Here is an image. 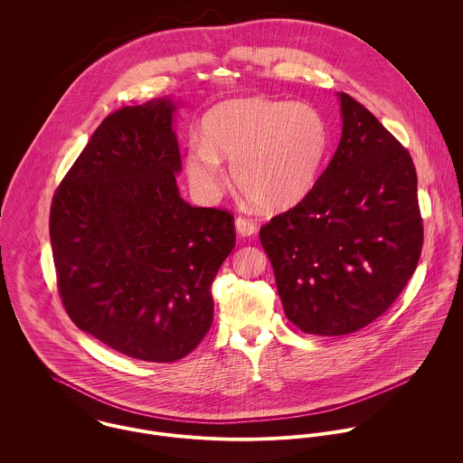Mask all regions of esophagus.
I'll return each instance as SVG.
<instances>
[{
    "label": "esophagus",
    "mask_w": 463,
    "mask_h": 463,
    "mask_svg": "<svg viewBox=\"0 0 463 463\" xmlns=\"http://www.w3.org/2000/svg\"><path fill=\"white\" fill-rule=\"evenodd\" d=\"M235 228L239 232V235L242 237H251L257 233V222L248 219V217H237L235 219Z\"/></svg>",
    "instance_id": "1"
}]
</instances>
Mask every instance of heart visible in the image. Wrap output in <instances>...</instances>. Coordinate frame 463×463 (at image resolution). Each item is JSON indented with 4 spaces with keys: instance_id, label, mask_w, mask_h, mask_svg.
I'll return each instance as SVG.
<instances>
[{
    "instance_id": "1",
    "label": "heart",
    "mask_w": 463,
    "mask_h": 463,
    "mask_svg": "<svg viewBox=\"0 0 463 463\" xmlns=\"http://www.w3.org/2000/svg\"><path fill=\"white\" fill-rule=\"evenodd\" d=\"M185 171L201 198L215 199L224 187L221 160H228L237 189L269 212L287 210L314 189L328 149V127L308 103L265 96L224 101L201 123Z\"/></svg>"
}]
</instances>
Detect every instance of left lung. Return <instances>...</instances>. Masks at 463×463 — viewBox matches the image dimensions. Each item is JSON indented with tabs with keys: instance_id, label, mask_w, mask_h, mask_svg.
<instances>
[{
	"instance_id": "8db88e82",
	"label": "left lung",
	"mask_w": 463,
	"mask_h": 463,
	"mask_svg": "<svg viewBox=\"0 0 463 463\" xmlns=\"http://www.w3.org/2000/svg\"><path fill=\"white\" fill-rule=\"evenodd\" d=\"M338 98L342 137L328 167L307 198L260 228L287 319L323 336L385 314L424 239L408 149L362 103Z\"/></svg>"
}]
</instances>
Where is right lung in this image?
Returning a JSON list of instances; mask_svg holds the SVG:
<instances>
[{"instance_id": "obj_1", "label": "right lung", "mask_w": 463, "mask_h": 463, "mask_svg": "<svg viewBox=\"0 0 463 463\" xmlns=\"http://www.w3.org/2000/svg\"><path fill=\"white\" fill-rule=\"evenodd\" d=\"M171 99L116 110L52 201L57 287L80 330L144 362L187 356L213 319L210 285L235 248L228 210L180 198Z\"/></svg>"}]
</instances>
